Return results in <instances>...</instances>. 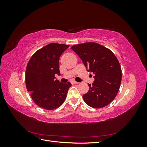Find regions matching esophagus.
Instances as JSON below:
<instances>
[{"instance_id":"34e87169","label":"esophagus","mask_w":147,"mask_h":147,"mask_svg":"<svg viewBox=\"0 0 147 147\" xmlns=\"http://www.w3.org/2000/svg\"><path fill=\"white\" fill-rule=\"evenodd\" d=\"M72 84H78L79 82H75V81H72Z\"/></svg>"}]
</instances>
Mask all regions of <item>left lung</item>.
I'll use <instances>...</instances> for the list:
<instances>
[{"instance_id":"obj_1","label":"left lung","mask_w":147,"mask_h":147,"mask_svg":"<svg viewBox=\"0 0 147 147\" xmlns=\"http://www.w3.org/2000/svg\"><path fill=\"white\" fill-rule=\"evenodd\" d=\"M88 72L94 74V81L88 84L89 91L83 96L85 103L94 109L104 107L117 95L121 82V68L117 57L109 48L94 42L71 47Z\"/></svg>"}]
</instances>
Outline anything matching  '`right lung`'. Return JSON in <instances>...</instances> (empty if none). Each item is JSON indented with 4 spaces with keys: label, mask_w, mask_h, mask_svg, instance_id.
I'll list each match as a JSON object with an SVG mask.
<instances>
[{
    "label": "right lung",
    "mask_w": 147,
    "mask_h": 147,
    "mask_svg": "<svg viewBox=\"0 0 147 147\" xmlns=\"http://www.w3.org/2000/svg\"><path fill=\"white\" fill-rule=\"evenodd\" d=\"M69 45L51 43L39 49L30 57L25 73L26 86L35 104L43 109L58 108L67 97L70 82L55 80L60 75L59 61Z\"/></svg>",
    "instance_id": "add662e5"
}]
</instances>
